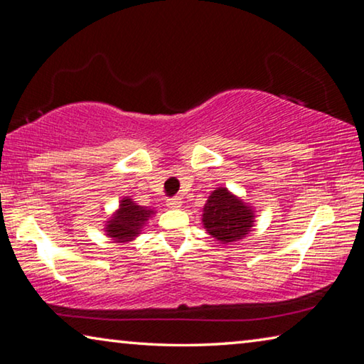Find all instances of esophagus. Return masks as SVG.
Listing matches in <instances>:
<instances>
[{"label": "esophagus", "instance_id": "34e87169", "mask_svg": "<svg viewBox=\"0 0 364 364\" xmlns=\"http://www.w3.org/2000/svg\"><path fill=\"white\" fill-rule=\"evenodd\" d=\"M166 205L170 207V209H180V207L183 205V200H181V198H170L168 200H166Z\"/></svg>", "mask_w": 364, "mask_h": 364}]
</instances>
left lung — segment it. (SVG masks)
Returning a JSON list of instances; mask_svg holds the SVG:
<instances>
[{
  "instance_id": "8db88e82",
  "label": "left lung",
  "mask_w": 364,
  "mask_h": 364,
  "mask_svg": "<svg viewBox=\"0 0 364 364\" xmlns=\"http://www.w3.org/2000/svg\"><path fill=\"white\" fill-rule=\"evenodd\" d=\"M205 232L222 245H232L252 232L256 213L252 205L227 188H215L203 209Z\"/></svg>"
}]
</instances>
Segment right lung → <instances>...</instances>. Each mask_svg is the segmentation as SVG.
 <instances>
[{"label":"right lung","mask_w":364,"mask_h":364,"mask_svg":"<svg viewBox=\"0 0 364 364\" xmlns=\"http://www.w3.org/2000/svg\"><path fill=\"white\" fill-rule=\"evenodd\" d=\"M154 213L155 207L139 205L136 200L124 196L119 200L118 209L105 222L103 232L113 243H129L141 235Z\"/></svg>","instance_id":"obj_1"}]
</instances>
